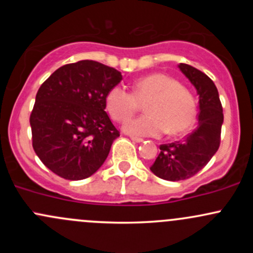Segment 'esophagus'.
Masks as SVG:
<instances>
[{
    "mask_svg": "<svg viewBox=\"0 0 253 253\" xmlns=\"http://www.w3.org/2000/svg\"><path fill=\"white\" fill-rule=\"evenodd\" d=\"M131 139L133 142H136V143H142L143 142V139L142 138H139V137H133V136H131Z\"/></svg>",
    "mask_w": 253,
    "mask_h": 253,
    "instance_id": "34e87169",
    "label": "esophagus"
}]
</instances>
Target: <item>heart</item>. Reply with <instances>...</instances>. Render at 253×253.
<instances>
[{"label":"heart","mask_w":253,"mask_h":253,"mask_svg":"<svg viewBox=\"0 0 253 253\" xmlns=\"http://www.w3.org/2000/svg\"><path fill=\"white\" fill-rule=\"evenodd\" d=\"M106 110L115 121L124 122L144 105L147 115L125 124L126 133L137 137H158L167 131L177 136L187 131L196 119L192 93L165 73H152L137 79L132 90L114 86L105 98Z\"/></svg>","instance_id":"obj_1"}]
</instances>
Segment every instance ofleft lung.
<instances>
[{
  "label": "left lung",
  "mask_w": 253,
  "mask_h": 253,
  "mask_svg": "<svg viewBox=\"0 0 253 253\" xmlns=\"http://www.w3.org/2000/svg\"><path fill=\"white\" fill-rule=\"evenodd\" d=\"M181 72L196 86L200 95L198 126L183 141L160 145V153L150 170L158 177L180 181L195 176L203 169L220 145L224 115L218 89L202 71L186 63Z\"/></svg>",
  "instance_id": "obj_1"
}]
</instances>
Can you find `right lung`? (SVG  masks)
<instances>
[{
  "label": "right lung",
  "mask_w": 253,
  "mask_h": 253,
  "mask_svg": "<svg viewBox=\"0 0 253 253\" xmlns=\"http://www.w3.org/2000/svg\"><path fill=\"white\" fill-rule=\"evenodd\" d=\"M115 68L91 60L56 70L39 88L30 114L32 141L42 164L66 180H83L104 164L120 132L105 112Z\"/></svg>",
  "instance_id": "right-lung-1"
}]
</instances>
